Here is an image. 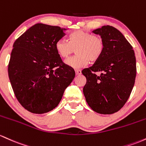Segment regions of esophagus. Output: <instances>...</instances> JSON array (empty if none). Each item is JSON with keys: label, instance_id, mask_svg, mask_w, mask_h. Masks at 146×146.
<instances>
[{"label": "esophagus", "instance_id": "esophagus-1", "mask_svg": "<svg viewBox=\"0 0 146 146\" xmlns=\"http://www.w3.org/2000/svg\"><path fill=\"white\" fill-rule=\"evenodd\" d=\"M75 73H76V75H80L81 74V71L80 70H75Z\"/></svg>", "mask_w": 146, "mask_h": 146}]
</instances>
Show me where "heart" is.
Returning a JSON list of instances; mask_svg holds the SVG:
<instances>
[{
    "instance_id": "1",
    "label": "heart",
    "mask_w": 146,
    "mask_h": 146,
    "mask_svg": "<svg viewBox=\"0 0 146 146\" xmlns=\"http://www.w3.org/2000/svg\"><path fill=\"white\" fill-rule=\"evenodd\" d=\"M58 54L63 58H68L75 52L77 55L65 61L68 66L78 69L89 63L99 61L105 50V41L101 36L93 35L84 30H76L69 35V41L60 38L55 44Z\"/></svg>"
}]
</instances>
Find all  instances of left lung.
<instances>
[{"label":"left lung","instance_id":"1","mask_svg":"<svg viewBox=\"0 0 146 146\" xmlns=\"http://www.w3.org/2000/svg\"><path fill=\"white\" fill-rule=\"evenodd\" d=\"M92 32L104 38L105 50L99 61L82 70L87 80L83 94L94 112L111 114L123 107L135 85V52L121 32L112 26L104 25ZM96 72L101 74L98 76Z\"/></svg>","mask_w":146,"mask_h":146}]
</instances>
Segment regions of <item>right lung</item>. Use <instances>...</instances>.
Instances as JSON below:
<instances>
[{"instance_id": "obj_1", "label": "right lung", "mask_w": 146, "mask_h": 146, "mask_svg": "<svg viewBox=\"0 0 146 146\" xmlns=\"http://www.w3.org/2000/svg\"><path fill=\"white\" fill-rule=\"evenodd\" d=\"M66 29L37 23L13 45L8 75L21 106L34 114L50 112L58 106L75 76L55 49Z\"/></svg>"}]
</instances>
